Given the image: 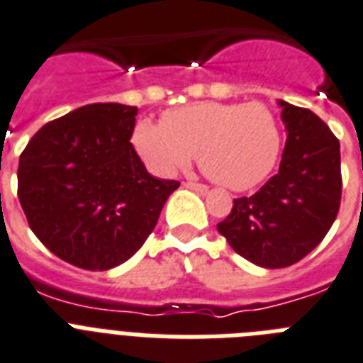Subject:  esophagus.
<instances>
[{"label": "esophagus", "mask_w": 363, "mask_h": 363, "mask_svg": "<svg viewBox=\"0 0 363 363\" xmlns=\"http://www.w3.org/2000/svg\"><path fill=\"white\" fill-rule=\"evenodd\" d=\"M184 188H190V190H196V191H201V194H205V191L208 190L205 184H199V182H191V181H186L184 182Z\"/></svg>", "instance_id": "34e87169"}]
</instances>
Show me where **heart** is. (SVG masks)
<instances>
[{
  "label": "heart",
  "mask_w": 363,
  "mask_h": 363,
  "mask_svg": "<svg viewBox=\"0 0 363 363\" xmlns=\"http://www.w3.org/2000/svg\"><path fill=\"white\" fill-rule=\"evenodd\" d=\"M134 143L147 164L162 175L190 166L197 155L203 173L231 190L264 181L281 151V130L263 102H197L164 115V125L140 121Z\"/></svg>",
  "instance_id": "obj_1"
}]
</instances>
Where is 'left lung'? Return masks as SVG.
I'll return each instance as SVG.
<instances>
[{"label":"left lung","mask_w":363,"mask_h":363,"mask_svg":"<svg viewBox=\"0 0 363 363\" xmlns=\"http://www.w3.org/2000/svg\"><path fill=\"white\" fill-rule=\"evenodd\" d=\"M287 128L279 172L238 197L218 231L238 255L264 268L298 263L334 223L341 201L340 140L311 110L279 100Z\"/></svg>","instance_id":"left-lung-1"}]
</instances>
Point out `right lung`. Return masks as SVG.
Wrapping results in <instances>:
<instances>
[{
  "mask_svg": "<svg viewBox=\"0 0 363 363\" xmlns=\"http://www.w3.org/2000/svg\"><path fill=\"white\" fill-rule=\"evenodd\" d=\"M135 106L99 102L50 121L20 155L18 199L50 252L85 270L125 263L179 181L147 172L130 143Z\"/></svg>",
  "mask_w": 363,
  "mask_h": 363,
  "instance_id": "right-lung-1",
  "label": "right lung"
}]
</instances>
